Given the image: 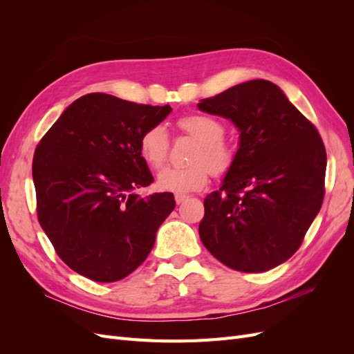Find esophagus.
I'll return each instance as SVG.
<instances>
[{"label":"esophagus","mask_w":354,"mask_h":354,"mask_svg":"<svg viewBox=\"0 0 354 354\" xmlns=\"http://www.w3.org/2000/svg\"><path fill=\"white\" fill-rule=\"evenodd\" d=\"M187 198H189L187 195H183V194H176V202L178 203V205H180L181 202H185Z\"/></svg>","instance_id":"obj_1"}]
</instances>
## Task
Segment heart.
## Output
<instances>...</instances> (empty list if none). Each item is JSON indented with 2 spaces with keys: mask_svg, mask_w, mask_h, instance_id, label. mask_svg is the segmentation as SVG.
Segmentation results:
<instances>
[{
  "mask_svg": "<svg viewBox=\"0 0 354 354\" xmlns=\"http://www.w3.org/2000/svg\"><path fill=\"white\" fill-rule=\"evenodd\" d=\"M181 130L199 140L189 167H165L158 174V186L173 194H190L208 183L211 171L224 174L234 160L233 147L223 140L224 125L209 115L194 113L178 120ZM140 155L152 168L162 167L168 158L169 138L162 125H153L140 137Z\"/></svg>",
  "mask_w": 354,
  "mask_h": 354,
  "instance_id": "b5f03b06",
  "label": "heart"
}]
</instances>
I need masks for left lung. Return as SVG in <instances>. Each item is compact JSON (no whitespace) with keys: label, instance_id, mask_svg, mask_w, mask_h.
<instances>
[{"label":"left lung","instance_id":"8db88e82","mask_svg":"<svg viewBox=\"0 0 354 354\" xmlns=\"http://www.w3.org/2000/svg\"><path fill=\"white\" fill-rule=\"evenodd\" d=\"M239 131L220 190L205 201L199 236L233 270L260 273L291 259L325 195L326 152L315 125L276 84L252 80L198 103Z\"/></svg>","mask_w":354,"mask_h":354}]
</instances>
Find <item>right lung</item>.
Returning a JSON list of instances; mask_svg holds the SVG:
<instances>
[{
    "instance_id": "right-lung-1",
    "label": "right lung",
    "mask_w": 354,
    "mask_h": 354,
    "mask_svg": "<svg viewBox=\"0 0 354 354\" xmlns=\"http://www.w3.org/2000/svg\"><path fill=\"white\" fill-rule=\"evenodd\" d=\"M171 111L91 93L68 106L41 138L32 162L38 220L73 272L116 282L152 251L176 201L169 192L137 195L153 183L138 146Z\"/></svg>"
}]
</instances>
